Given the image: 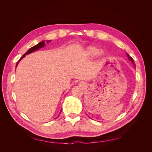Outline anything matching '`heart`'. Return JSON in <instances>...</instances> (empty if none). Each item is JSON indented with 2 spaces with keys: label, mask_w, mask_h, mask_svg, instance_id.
I'll list each match as a JSON object with an SVG mask.
<instances>
[{
  "label": "heart",
  "mask_w": 152,
  "mask_h": 152,
  "mask_svg": "<svg viewBox=\"0 0 152 152\" xmlns=\"http://www.w3.org/2000/svg\"><path fill=\"white\" fill-rule=\"evenodd\" d=\"M103 55V50H99L98 48L94 46V45H91V46L87 47L84 52V56L88 58H93L96 56H97L98 58H101Z\"/></svg>",
  "instance_id": "b5f03b06"
}]
</instances>
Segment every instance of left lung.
<instances>
[{
    "label": "left lung",
    "instance_id": "1",
    "mask_svg": "<svg viewBox=\"0 0 152 152\" xmlns=\"http://www.w3.org/2000/svg\"><path fill=\"white\" fill-rule=\"evenodd\" d=\"M127 56L128 57V58H129V60L132 63V64L133 65H134V66H135V65H134V60H133V59L131 58V57H130L129 56V55L127 53Z\"/></svg>",
    "mask_w": 152,
    "mask_h": 152
}]
</instances>
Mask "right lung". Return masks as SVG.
<instances>
[{
  "label": "right lung",
  "mask_w": 152,
  "mask_h": 152,
  "mask_svg": "<svg viewBox=\"0 0 152 152\" xmlns=\"http://www.w3.org/2000/svg\"><path fill=\"white\" fill-rule=\"evenodd\" d=\"M50 41L51 40H47L46 41V42H47V44H48L49 42H50ZM45 45V41L44 40V41H42V42H39L38 44H37V45H34V46H33L32 48H31L28 51H27L25 54H24L23 55V56L20 58V59L19 60V61H18V63H17V64H16V66H17V65H18V63H19V62L21 61V59H23V58L26 55H27V54H30V53H33V52H35V51H36V50H37L38 49H40V48H43V47H44ZM59 116V115H58ZM56 117V118H57Z\"/></svg>",
  "instance_id": "obj_1"
}]
</instances>
